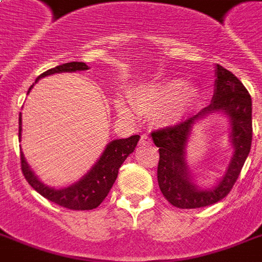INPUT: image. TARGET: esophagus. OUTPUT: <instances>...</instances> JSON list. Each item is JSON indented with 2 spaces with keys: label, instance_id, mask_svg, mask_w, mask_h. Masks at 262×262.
Masks as SVG:
<instances>
[{
  "label": "esophagus",
  "instance_id": "1",
  "mask_svg": "<svg viewBox=\"0 0 262 262\" xmlns=\"http://www.w3.org/2000/svg\"><path fill=\"white\" fill-rule=\"evenodd\" d=\"M140 144H141V145H151V144H152L151 137H149L147 133H144V135H141V139H140Z\"/></svg>",
  "mask_w": 262,
  "mask_h": 262
}]
</instances>
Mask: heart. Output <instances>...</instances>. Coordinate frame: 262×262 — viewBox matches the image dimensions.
I'll list each match as a JSON object with an SVG mask.
<instances>
[{
	"label": "heart",
	"instance_id": "obj_1",
	"mask_svg": "<svg viewBox=\"0 0 262 262\" xmlns=\"http://www.w3.org/2000/svg\"><path fill=\"white\" fill-rule=\"evenodd\" d=\"M136 100L145 110L156 111L162 122L177 123L194 108L199 92L193 87H183L181 80H164L139 88ZM117 108L122 115L133 114V107L125 100H118Z\"/></svg>",
	"mask_w": 262,
	"mask_h": 262
}]
</instances>
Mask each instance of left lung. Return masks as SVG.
I'll use <instances>...</instances> for the list:
<instances>
[{
  "instance_id": "left-lung-1",
  "label": "left lung",
  "mask_w": 262,
  "mask_h": 262,
  "mask_svg": "<svg viewBox=\"0 0 262 262\" xmlns=\"http://www.w3.org/2000/svg\"><path fill=\"white\" fill-rule=\"evenodd\" d=\"M216 90L209 106L204 107L182 122L151 133L159 148L158 183L164 199L177 208L194 209L208 207L223 200L239 177L252 147V98L248 90L231 72L216 65ZM215 111H223L232 121V142L234 156L228 172L219 185L204 191L188 178L184 163V147L192 127L200 119Z\"/></svg>"
}]
</instances>
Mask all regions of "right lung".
<instances>
[{
  "mask_svg": "<svg viewBox=\"0 0 262 262\" xmlns=\"http://www.w3.org/2000/svg\"><path fill=\"white\" fill-rule=\"evenodd\" d=\"M87 69L88 67L84 62H68L53 68V69H49L39 76L38 79L49 75H54V73H61V72H77L87 71ZM31 88L28 90V92L31 91ZM20 136H21V117H18V141H20ZM140 136L135 135L127 139L111 141L102 154L100 159L96 162L94 167L91 168V171L83 179H80L79 182L69 187H65V189H51V187L43 185L35 177L34 172L31 171L30 166L27 164L26 159H24V155L20 154L23 175L27 179V182L30 183L39 194H42L45 199L57 204L59 207L73 209V211L94 209V208L99 207L103 200L107 197L108 191L114 185L115 179L118 177L119 167L122 166L127 156L135 151Z\"/></svg>",
  "mask_w": 262,
  "mask_h": 262,
  "instance_id": "obj_1",
  "label": "right lung"
}]
</instances>
